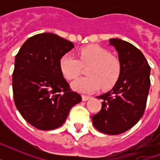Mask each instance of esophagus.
I'll return each mask as SVG.
<instances>
[{
    "mask_svg": "<svg viewBox=\"0 0 160 160\" xmlns=\"http://www.w3.org/2000/svg\"><path fill=\"white\" fill-rule=\"evenodd\" d=\"M90 96L89 95H82V100L83 101H86V100H88L89 99H90Z\"/></svg>",
    "mask_w": 160,
    "mask_h": 160,
    "instance_id": "esophagus-1",
    "label": "esophagus"
}]
</instances>
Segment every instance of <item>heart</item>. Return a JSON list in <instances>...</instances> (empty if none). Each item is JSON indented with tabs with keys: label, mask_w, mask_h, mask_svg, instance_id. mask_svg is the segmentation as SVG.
<instances>
[{
	"label": "heart",
	"mask_w": 160,
	"mask_h": 160,
	"mask_svg": "<svg viewBox=\"0 0 160 160\" xmlns=\"http://www.w3.org/2000/svg\"><path fill=\"white\" fill-rule=\"evenodd\" d=\"M78 59L66 54L60 58L59 65L66 80H74L87 68L89 76L79 78L72 83V88L81 93H91L99 90H108L114 87L121 75V62L117 56L109 54L107 49L98 45H89L79 49Z\"/></svg>",
	"instance_id": "b5f03b06"
}]
</instances>
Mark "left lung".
Segmentation results:
<instances>
[{
  "mask_svg": "<svg viewBox=\"0 0 160 160\" xmlns=\"http://www.w3.org/2000/svg\"><path fill=\"white\" fill-rule=\"evenodd\" d=\"M118 51L121 75L110 91L100 95L99 113L92 117L94 126L107 134L131 129L143 116L150 86V66L139 49L120 39H110Z\"/></svg>",
  "mask_w": 160,
  "mask_h": 160,
  "instance_id": "obj_1",
  "label": "left lung"
}]
</instances>
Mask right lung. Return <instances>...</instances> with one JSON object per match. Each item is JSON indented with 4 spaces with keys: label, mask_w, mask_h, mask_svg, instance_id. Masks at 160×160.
Here are the masks:
<instances>
[{
    "label": "right lung",
    "mask_w": 160,
    "mask_h": 160,
    "mask_svg": "<svg viewBox=\"0 0 160 160\" xmlns=\"http://www.w3.org/2000/svg\"><path fill=\"white\" fill-rule=\"evenodd\" d=\"M72 42L52 33L30 37L16 55L12 75L14 101L21 116L41 130L61 126L70 109L81 101L60 72V58Z\"/></svg>",
    "instance_id": "right-lung-1"
}]
</instances>
